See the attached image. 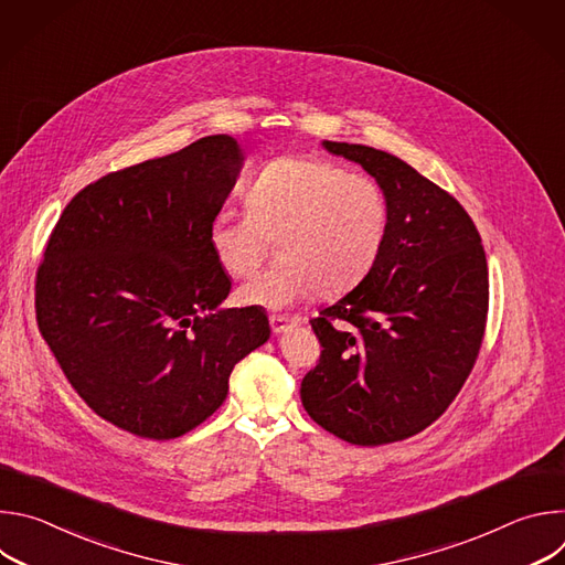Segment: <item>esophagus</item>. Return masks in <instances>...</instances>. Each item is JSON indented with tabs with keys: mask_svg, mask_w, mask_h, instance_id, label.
<instances>
[{
	"mask_svg": "<svg viewBox=\"0 0 565 565\" xmlns=\"http://www.w3.org/2000/svg\"><path fill=\"white\" fill-rule=\"evenodd\" d=\"M299 324V317H288V315H270V329L273 333H284L290 327Z\"/></svg>",
	"mask_w": 565,
	"mask_h": 565,
	"instance_id": "obj_1",
	"label": "esophagus"
}]
</instances>
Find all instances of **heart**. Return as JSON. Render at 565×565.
<instances>
[{"label": "heart", "instance_id": "heart-1", "mask_svg": "<svg viewBox=\"0 0 565 565\" xmlns=\"http://www.w3.org/2000/svg\"><path fill=\"white\" fill-rule=\"evenodd\" d=\"M246 212L223 210L207 225L212 257L236 279L248 277L268 241L279 238L281 264L236 290L244 306L281 310L321 290L347 292L375 268L388 236L382 188L321 158L273 160L248 185Z\"/></svg>", "mask_w": 565, "mask_h": 565}]
</instances>
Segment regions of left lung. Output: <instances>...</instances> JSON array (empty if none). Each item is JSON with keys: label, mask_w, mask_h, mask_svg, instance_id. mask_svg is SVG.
<instances>
[{"label": "left lung", "mask_w": 565, "mask_h": 565, "mask_svg": "<svg viewBox=\"0 0 565 565\" xmlns=\"http://www.w3.org/2000/svg\"><path fill=\"white\" fill-rule=\"evenodd\" d=\"M324 147L377 181L388 236L369 277L310 319L321 355L299 393L319 427L377 447L427 429L469 377L486 335L488 259L465 207L405 160L366 145Z\"/></svg>", "instance_id": "obj_1"}]
</instances>
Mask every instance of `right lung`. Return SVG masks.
Instances as JSON below:
<instances>
[{
    "label": "right lung",
    "mask_w": 565,
    "mask_h": 565,
    "mask_svg": "<svg viewBox=\"0 0 565 565\" xmlns=\"http://www.w3.org/2000/svg\"><path fill=\"white\" fill-rule=\"evenodd\" d=\"M241 166L232 136H205L79 190L49 236L40 333L118 429L149 440L192 431L223 405L234 364L270 338L262 308H218L232 281L207 246Z\"/></svg>",
    "instance_id": "1"
}]
</instances>
